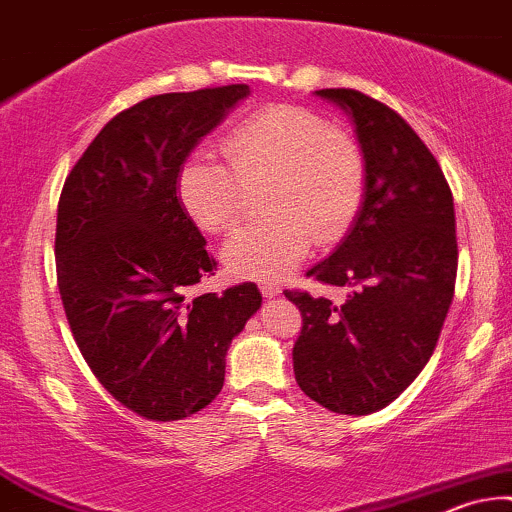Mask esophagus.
<instances>
[{"label": "esophagus", "instance_id": "34e87169", "mask_svg": "<svg viewBox=\"0 0 512 512\" xmlns=\"http://www.w3.org/2000/svg\"><path fill=\"white\" fill-rule=\"evenodd\" d=\"M260 290H262L264 297H276V295H281V286H278V283L264 281V283H260Z\"/></svg>", "mask_w": 512, "mask_h": 512}]
</instances>
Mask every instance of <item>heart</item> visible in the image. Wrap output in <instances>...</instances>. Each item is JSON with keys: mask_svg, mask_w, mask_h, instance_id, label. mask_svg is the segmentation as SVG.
Masks as SVG:
<instances>
[{"mask_svg": "<svg viewBox=\"0 0 512 512\" xmlns=\"http://www.w3.org/2000/svg\"><path fill=\"white\" fill-rule=\"evenodd\" d=\"M229 167L193 153L177 174L181 208L208 234H226L243 212V186H269L271 222L248 226L224 245L222 260L238 278L278 281L312 250L347 234L364 200L366 170L359 146L321 115L274 106L226 134Z\"/></svg>", "mask_w": 512, "mask_h": 512, "instance_id": "b5f03b06", "label": "heart"}]
</instances>
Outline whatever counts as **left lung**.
I'll return each instance as SVG.
<instances>
[{"label":"left lung","instance_id":"1","mask_svg":"<svg viewBox=\"0 0 512 512\" xmlns=\"http://www.w3.org/2000/svg\"><path fill=\"white\" fill-rule=\"evenodd\" d=\"M352 122L364 155L359 215L326 260L307 271L347 286L345 304L286 290L302 312L293 347L300 390L323 409H385L428 364L454 300V198L409 122L354 89H319Z\"/></svg>","mask_w":512,"mask_h":512}]
</instances>
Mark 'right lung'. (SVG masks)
I'll use <instances>...</instances> for the list:
<instances>
[{
  "label": "right lung",
  "mask_w": 512,
  "mask_h": 512,
  "mask_svg": "<svg viewBox=\"0 0 512 512\" xmlns=\"http://www.w3.org/2000/svg\"><path fill=\"white\" fill-rule=\"evenodd\" d=\"M248 84L160 94L108 122L63 184L56 274L99 383L141 418L181 420L222 392L226 349L262 307L255 283L193 295L215 274L181 208L179 167Z\"/></svg>",
  "instance_id": "obj_1"
}]
</instances>
